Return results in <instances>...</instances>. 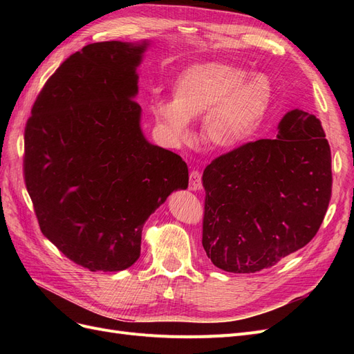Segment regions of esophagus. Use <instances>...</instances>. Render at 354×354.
Returning a JSON list of instances; mask_svg holds the SVG:
<instances>
[{
  "mask_svg": "<svg viewBox=\"0 0 354 354\" xmlns=\"http://www.w3.org/2000/svg\"><path fill=\"white\" fill-rule=\"evenodd\" d=\"M189 189L190 190H201L202 189V178H201V173L198 169H192L190 171V183H189Z\"/></svg>",
  "mask_w": 354,
  "mask_h": 354,
  "instance_id": "1",
  "label": "esophagus"
}]
</instances>
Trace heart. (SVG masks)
<instances>
[{
	"instance_id": "b5f03b06",
	"label": "heart",
	"mask_w": 354,
	"mask_h": 354,
	"mask_svg": "<svg viewBox=\"0 0 354 354\" xmlns=\"http://www.w3.org/2000/svg\"><path fill=\"white\" fill-rule=\"evenodd\" d=\"M273 100L270 80L263 73L223 62L198 63L181 72L173 85V100L155 99L151 111L171 140L189 134V120L203 116L205 142L234 149L259 131Z\"/></svg>"
}]
</instances>
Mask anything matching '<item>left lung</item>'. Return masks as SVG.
I'll return each instance as SVG.
<instances>
[{"label":"left lung","mask_w":354,"mask_h":354,"mask_svg":"<svg viewBox=\"0 0 354 354\" xmlns=\"http://www.w3.org/2000/svg\"><path fill=\"white\" fill-rule=\"evenodd\" d=\"M277 138L233 149L203 171L202 245L224 272L270 269L315 238L330 192V147L315 115L294 109Z\"/></svg>","instance_id":"obj_1"}]
</instances>
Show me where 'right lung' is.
I'll return each mask as SVG.
<instances>
[{
    "label": "right lung",
    "instance_id": "right-lung-1",
    "mask_svg": "<svg viewBox=\"0 0 354 354\" xmlns=\"http://www.w3.org/2000/svg\"><path fill=\"white\" fill-rule=\"evenodd\" d=\"M147 46L104 41L73 53L26 122L24 174L39 229L90 272L133 266L146 220L189 185L185 160L140 128L136 71Z\"/></svg>",
    "mask_w": 354,
    "mask_h": 354
}]
</instances>
